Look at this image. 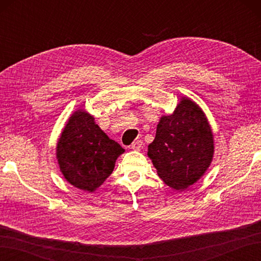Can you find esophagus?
<instances>
[{
    "instance_id": "obj_1",
    "label": "esophagus",
    "mask_w": 261,
    "mask_h": 261,
    "mask_svg": "<svg viewBox=\"0 0 261 261\" xmlns=\"http://www.w3.org/2000/svg\"><path fill=\"white\" fill-rule=\"evenodd\" d=\"M141 148H142V141L141 140H137L131 145V149H132V150H135V151H139Z\"/></svg>"
}]
</instances>
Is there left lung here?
Wrapping results in <instances>:
<instances>
[{
	"instance_id": "8db88e82",
	"label": "left lung",
	"mask_w": 261,
	"mask_h": 261,
	"mask_svg": "<svg viewBox=\"0 0 261 261\" xmlns=\"http://www.w3.org/2000/svg\"><path fill=\"white\" fill-rule=\"evenodd\" d=\"M214 156V137L198 104L182 96L170 115L160 118L148 157L166 185L184 191L206 173Z\"/></svg>"
}]
</instances>
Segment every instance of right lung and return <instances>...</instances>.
Listing matches in <instances>:
<instances>
[{
    "instance_id": "1",
    "label": "right lung",
    "mask_w": 261,
    "mask_h": 261,
    "mask_svg": "<svg viewBox=\"0 0 261 261\" xmlns=\"http://www.w3.org/2000/svg\"><path fill=\"white\" fill-rule=\"evenodd\" d=\"M94 120L85 110L75 111L56 147V158L64 178L88 193L95 192L112 174L116 159L124 152Z\"/></svg>"
}]
</instances>
